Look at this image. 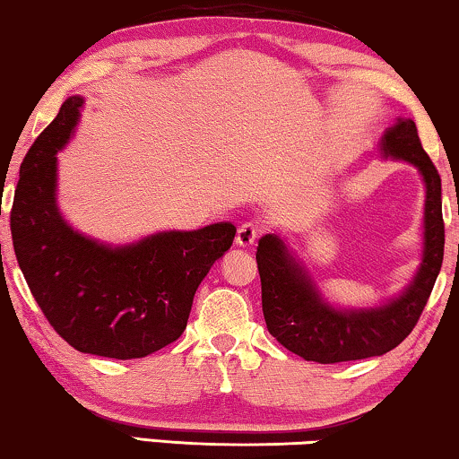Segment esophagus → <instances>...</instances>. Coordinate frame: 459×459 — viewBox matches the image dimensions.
<instances>
[{
	"instance_id": "obj_1",
	"label": "esophagus",
	"mask_w": 459,
	"mask_h": 459,
	"mask_svg": "<svg viewBox=\"0 0 459 459\" xmlns=\"http://www.w3.org/2000/svg\"><path fill=\"white\" fill-rule=\"evenodd\" d=\"M259 236H261L259 225L253 223V221H247V223H242L240 228H238L236 244H238V247H242V248L253 247V244L259 240Z\"/></svg>"
}]
</instances>
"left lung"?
<instances>
[{"label": "left lung", "instance_id": "left-lung-1", "mask_svg": "<svg viewBox=\"0 0 459 459\" xmlns=\"http://www.w3.org/2000/svg\"><path fill=\"white\" fill-rule=\"evenodd\" d=\"M382 148L394 159L416 165L426 181L422 267L397 300L378 309L336 311L322 303L303 267L290 259L278 236H263L256 247L263 316L269 334L307 361H355L393 351L416 328L441 272L445 250L441 175L422 148L416 123L399 118L386 131Z\"/></svg>", "mask_w": 459, "mask_h": 459}]
</instances>
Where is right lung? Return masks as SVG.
Returning a JSON list of instances; mask_svg holds the SVG:
<instances>
[{
    "label": "right lung",
    "instance_id": "obj_1",
    "mask_svg": "<svg viewBox=\"0 0 459 459\" xmlns=\"http://www.w3.org/2000/svg\"><path fill=\"white\" fill-rule=\"evenodd\" d=\"M83 100L68 98L21 165L10 212L18 265L49 325L81 353L137 359L186 330L196 288L236 228L165 231L125 248L77 234L56 209V152Z\"/></svg>",
    "mask_w": 459,
    "mask_h": 459
}]
</instances>
